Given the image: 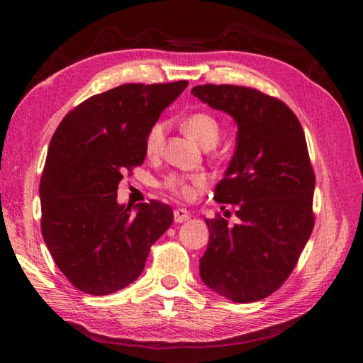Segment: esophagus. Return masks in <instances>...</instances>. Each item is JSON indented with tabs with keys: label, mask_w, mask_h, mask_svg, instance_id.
<instances>
[{
	"label": "esophagus",
	"mask_w": 363,
	"mask_h": 363,
	"mask_svg": "<svg viewBox=\"0 0 363 363\" xmlns=\"http://www.w3.org/2000/svg\"><path fill=\"white\" fill-rule=\"evenodd\" d=\"M190 218V213L186 210V208H179V210L174 211V220L176 223H184Z\"/></svg>",
	"instance_id": "esophagus-1"
}]
</instances>
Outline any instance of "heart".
Returning a JSON list of instances; mask_svg holds the SVG:
<instances>
[{
    "mask_svg": "<svg viewBox=\"0 0 363 363\" xmlns=\"http://www.w3.org/2000/svg\"><path fill=\"white\" fill-rule=\"evenodd\" d=\"M184 131L190 138L195 139L201 147L211 149L218 144L220 138L219 120L213 113L208 112H195L190 113L182 123ZM164 138H167V123L158 121L153 125L145 138V152L147 155L155 157L162 152L164 145ZM206 186V177L203 174H192V176H181V174H169L164 177L162 187L169 190L181 199H192L196 189H203Z\"/></svg>",
    "mask_w": 363,
    "mask_h": 363,
    "instance_id": "heart-1",
    "label": "heart"
}]
</instances>
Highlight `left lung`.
<instances>
[{"mask_svg":"<svg viewBox=\"0 0 363 363\" xmlns=\"http://www.w3.org/2000/svg\"><path fill=\"white\" fill-rule=\"evenodd\" d=\"M192 94L229 113L238 130L214 200L235 208L240 223L206 219L200 277L233 303H255L284 285L314 229L315 174L303 126L286 104L255 88L200 84Z\"/></svg>","mask_w":363,"mask_h":363,"instance_id":"1","label":"left lung"}]
</instances>
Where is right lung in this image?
I'll list each match as a JSON object with an SVG mask.
<instances>
[{"mask_svg": "<svg viewBox=\"0 0 363 363\" xmlns=\"http://www.w3.org/2000/svg\"><path fill=\"white\" fill-rule=\"evenodd\" d=\"M186 86H116L70 110L54 133L40 182L41 232L78 290L104 296L133 284L173 224L169 205L152 200L133 213L116 190L125 171L144 163L147 133Z\"/></svg>", "mask_w": 363, "mask_h": 363, "instance_id": "1", "label": "right lung"}]
</instances>
